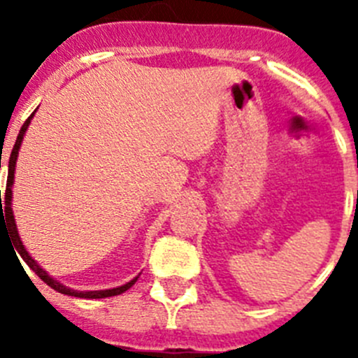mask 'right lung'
<instances>
[{
  "instance_id": "1",
  "label": "right lung",
  "mask_w": 358,
  "mask_h": 358,
  "mask_svg": "<svg viewBox=\"0 0 358 358\" xmlns=\"http://www.w3.org/2000/svg\"><path fill=\"white\" fill-rule=\"evenodd\" d=\"M30 115L28 116L27 122L23 123V127H21V131H19L17 134V140H15V145L14 148H12L10 152V157H8V179H6V189H5V195L1 197V189H0V206H1V211H5V218H8L6 222H8V226H10V236H12V242H14V248L15 251L19 252V256L23 258L24 262H27L28 267L34 271V273L37 274V276L41 278V280L46 283V285L52 287L53 290H57V292L61 294H66V296H75V297H84V299H100V297H110V296H118V294L125 292V290L131 289L132 285L136 283V280H138V276L134 278V280H131L129 283H125V285L118 287V289H109V290H91V292H78V290H73V289H68V287L61 285L59 281L53 280V278L48 276V273L44 271V268H41L39 265H37V262L31 258L30 255L27 252V249L23 248V243H21V240H19V235H17V229H15V222H14V215H12V208H10V201H12V185H14V170H15V161H17V152H19V147H21V141H23V136L24 132H27L28 125H30V120H31ZM3 199V204H1V199ZM1 222V218H0Z\"/></svg>"
}]
</instances>
